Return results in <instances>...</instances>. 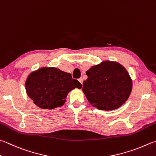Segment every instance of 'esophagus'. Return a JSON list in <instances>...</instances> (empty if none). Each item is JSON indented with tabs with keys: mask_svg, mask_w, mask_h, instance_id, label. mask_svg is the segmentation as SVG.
Listing matches in <instances>:
<instances>
[{
	"mask_svg": "<svg viewBox=\"0 0 156 156\" xmlns=\"http://www.w3.org/2000/svg\"><path fill=\"white\" fill-rule=\"evenodd\" d=\"M78 80H79V82H80V83H81V85H82V83H83V78H79V79H78Z\"/></svg>",
	"mask_w": 156,
	"mask_h": 156,
	"instance_id": "34e87169",
	"label": "esophagus"
}]
</instances>
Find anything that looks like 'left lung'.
<instances>
[{
  "mask_svg": "<svg viewBox=\"0 0 156 156\" xmlns=\"http://www.w3.org/2000/svg\"><path fill=\"white\" fill-rule=\"evenodd\" d=\"M82 91L93 107L111 111L124 105L133 90V80L124 66L105 60L86 71Z\"/></svg>",
  "mask_w": 156,
  "mask_h": 156,
  "instance_id": "8db88e82",
  "label": "left lung"
}]
</instances>
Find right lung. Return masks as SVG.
<instances>
[{"label":"right lung","mask_w":156,"mask_h":156,"mask_svg":"<svg viewBox=\"0 0 156 156\" xmlns=\"http://www.w3.org/2000/svg\"><path fill=\"white\" fill-rule=\"evenodd\" d=\"M81 87L70 73L54 67H41L31 72L25 82L27 95L43 109L62 107L70 91Z\"/></svg>","instance_id":"1"}]
</instances>
